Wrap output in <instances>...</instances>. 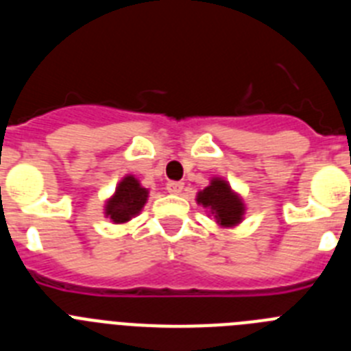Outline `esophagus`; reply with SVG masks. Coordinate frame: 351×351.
<instances>
[{
    "label": "esophagus",
    "instance_id": "esophagus-1",
    "mask_svg": "<svg viewBox=\"0 0 351 351\" xmlns=\"http://www.w3.org/2000/svg\"><path fill=\"white\" fill-rule=\"evenodd\" d=\"M182 188H184V184L179 181H169L167 182V190H169V193H173V195H178L181 193Z\"/></svg>",
    "mask_w": 351,
    "mask_h": 351
}]
</instances>
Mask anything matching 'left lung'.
Here are the masks:
<instances>
[{
	"mask_svg": "<svg viewBox=\"0 0 351 351\" xmlns=\"http://www.w3.org/2000/svg\"><path fill=\"white\" fill-rule=\"evenodd\" d=\"M197 202L209 207L210 214L223 226H234L243 219L244 206L241 198L232 193L230 186L221 179H213L206 190L197 195Z\"/></svg>",
	"mask_w": 351,
	"mask_h": 351,
	"instance_id": "left-lung-1",
	"label": "left lung"
}]
</instances>
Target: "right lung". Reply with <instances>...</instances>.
<instances>
[{
  "instance_id": "1",
  "label": "right lung",
  "mask_w": 351,
  "mask_h": 351,
  "mask_svg": "<svg viewBox=\"0 0 351 351\" xmlns=\"http://www.w3.org/2000/svg\"><path fill=\"white\" fill-rule=\"evenodd\" d=\"M145 200H147V190L142 188L133 176H126L116 188L114 197L107 202L105 214L114 223L130 221L135 214L141 213Z\"/></svg>"
}]
</instances>
